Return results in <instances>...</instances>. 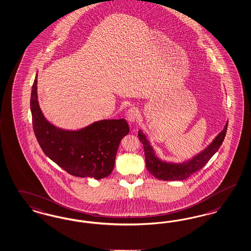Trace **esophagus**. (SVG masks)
<instances>
[{"label":"esophagus","instance_id":"1","mask_svg":"<svg viewBox=\"0 0 251 251\" xmlns=\"http://www.w3.org/2000/svg\"><path fill=\"white\" fill-rule=\"evenodd\" d=\"M138 117V109L134 106L130 107V109L127 111V118H128V121H130V123H134L135 121H137Z\"/></svg>","mask_w":251,"mask_h":251}]
</instances>
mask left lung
<instances>
[{
  "instance_id": "obj_1",
  "label": "left lung",
  "mask_w": 251,
  "mask_h": 251,
  "mask_svg": "<svg viewBox=\"0 0 251 251\" xmlns=\"http://www.w3.org/2000/svg\"><path fill=\"white\" fill-rule=\"evenodd\" d=\"M227 127L228 121L225 124V129L217 135L216 138L205 150L198 156H194L190 160L182 163H171L159 159L156 156L153 147L150 146L147 136L142 132V130H139V140L143 144L145 150L147 170L156 179L163 181H182L187 179L193 173H197L207 164L211 156L219 150L225 140Z\"/></svg>"
}]
</instances>
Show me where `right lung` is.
Wrapping results in <instances>:
<instances>
[{
    "instance_id": "right-lung-1",
    "label": "right lung",
    "mask_w": 251,
    "mask_h": 251,
    "mask_svg": "<svg viewBox=\"0 0 251 251\" xmlns=\"http://www.w3.org/2000/svg\"><path fill=\"white\" fill-rule=\"evenodd\" d=\"M35 136L44 154L67 173L100 180L112 173L118 147L130 128L127 121L104 120L78 130H62L46 121L37 98V76L30 95Z\"/></svg>"
}]
</instances>
